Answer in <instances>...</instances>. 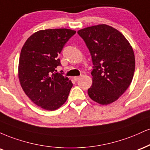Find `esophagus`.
<instances>
[{
  "mask_svg": "<svg viewBox=\"0 0 150 150\" xmlns=\"http://www.w3.org/2000/svg\"><path fill=\"white\" fill-rule=\"evenodd\" d=\"M79 79H80V76H74V80L75 81H78Z\"/></svg>",
  "mask_w": 150,
  "mask_h": 150,
  "instance_id": "obj_1",
  "label": "esophagus"
}]
</instances>
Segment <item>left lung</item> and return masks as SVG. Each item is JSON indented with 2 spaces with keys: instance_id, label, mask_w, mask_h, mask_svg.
Segmentation results:
<instances>
[{
  "instance_id": "obj_1",
  "label": "left lung",
  "mask_w": 150,
  "mask_h": 150,
  "mask_svg": "<svg viewBox=\"0 0 150 150\" xmlns=\"http://www.w3.org/2000/svg\"><path fill=\"white\" fill-rule=\"evenodd\" d=\"M91 54L93 84L88 94L93 101L108 105L130 86L135 71V55L124 35L106 24L78 31Z\"/></svg>"
}]
</instances>
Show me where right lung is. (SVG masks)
I'll use <instances>...</instances> for the list:
<instances>
[{"mask_svg": "<svg viewBox=\"0 0 150 150\" xmlns=\"http://www.w3.org/2000/svg\"><path fill=\"white\" fill-rule=\"evenodd\" d=\"M75 33L67 29L40 30L26 40L21 50V86L30 100L44 110H57L67 100L73 84L56 68L61 66L58 54Z\"/></svg>", "mask_w": 150, "mask_h": 150, "instance_id": "obj_1", "label": "right lung"}]
</instances>
